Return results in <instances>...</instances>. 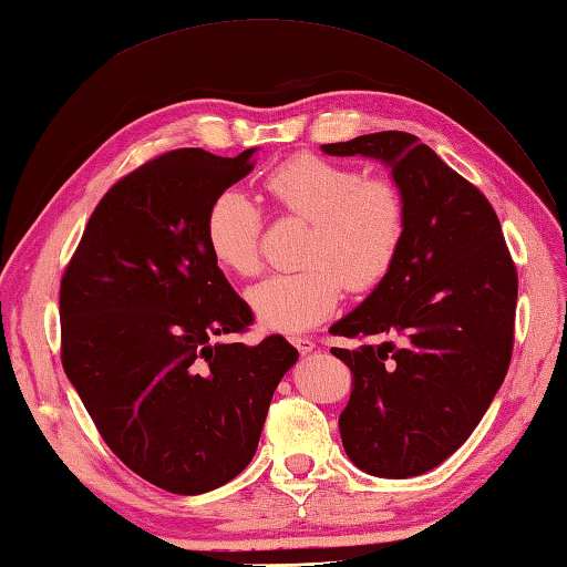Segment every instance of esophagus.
<instances>
[{
  "instance_id": "obj_1",
  "label": "esophagus",
  "mask_w": 567,
  "mask_h": 567,
  "mask_svg": "<svg viewBox=\"0 0 567 567\" xmlns=\"http://www.w3.org/2000/svg\"><path fill=\"white\" fill-rule=\"evenodd\" d=\"M292 343H295V348H297V351L299 353H302V355H309L311 351H315V348H317V343H315V339H309V336H292V339H290Z\"/></svg>"
}]
</instances>
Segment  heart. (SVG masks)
Returning a JSON list of instances; mask_svg holds the SVG:
<instances>
[{
  "label": "heart",
  "instance_id": "b5f03b06",
  "mask_svg": "<svg viewBox=\"0 0 567 567\" xmlns=\"http://www.w3.org/2000/svg\"><path fill=\"white\" fill-rule=\"evenodd\" d=\"M265 192L285 214L309 221L297 260L302 268L265 277L248 290L262 327L302 331L327 319L348 292L375 290L394 268L406 236V202L388 175L351 163L297 153L265 175ZM260 207L244 192L224 189L204 216L214 260L240 277L262 268Z\"/></svg>",
  "mask_w": 567,
  "mask_h": 567
}]
</instances>
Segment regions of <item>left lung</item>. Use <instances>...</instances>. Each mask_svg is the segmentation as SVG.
Here are the masks:
<instances>
[{"instance_id":"left-lung-1","label":"left lung","mask_w":567,"mask_h":567,"mask_svg":"<svg viewBox=\"0 0 567 567\" xmlns=\"http://www.w3.org/2000/svg\"><path fill=\"white\" fill-rule=\"evenodd\" d=\"M390 165L406 202L394 268L331 333L353 372L339 419L348 457L370 475L414 477L467 441L507 375L519 277L487 197L426 143L380 131L323 143Z\"/></svg>"}]
</instances>
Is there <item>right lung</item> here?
<instances>
[{
	"label": "right lung",
	"instance_id": "right-lung-1",
	"mask_svg": "<svg viewBox=\"0 0 567 567\" xmlns=\"http://www.w3.org/2000/svg\"><path fill=\"white\" fill-rule=\"evenodd\" d=\"M248 148L167 151L106 189L60 277V360L100 436L151 485L202 495L256 455L297 348L238 343L250 307L204 238L212 199L246 177Z\"/></svg>",
	"mask_w": 567,
	"mask_h": 567
}]
</instances>
